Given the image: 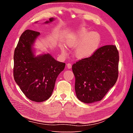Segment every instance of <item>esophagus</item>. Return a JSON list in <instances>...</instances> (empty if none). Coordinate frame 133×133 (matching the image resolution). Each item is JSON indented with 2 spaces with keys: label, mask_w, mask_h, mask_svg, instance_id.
Segmentation results:
<instances>
[{
  "label": "esophagus",
  "mask_w": 133,
  "mask_h": 133,
  "mask_svg": "<svg viewBox=\"0 0 133 133\" xmlns=\"http://www.w3.org/2000/svg\"><path fill=\"white\" fill-rule=\"evenodd\" d=\"M71 67H72V66H71V63H67V67L68 69H71Z\"/></svg>",
  "instance_id": "obj_1"
}]
</instances>
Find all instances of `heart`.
<instances>
[{
  "instance_id": "heart-1",
  "label": "heart",
  "mask_w": 133,
  "mask_h": 133,
  "mask_svg": "<svg viewBox=\"0 0 133 133\" xmlns=\"http://www.w3.org/2000/svg\"><path fill=\"white\" fill-rule=\"evenodd\" d=\"M101 42L99 33L95 31H89L86 28L77 29L67 36L66 42L69 48H75V55L78 58L82 59L91 56L98 48ZM63 53H66L64 48L62 49Z\"/></svg>"
}]
</instances>
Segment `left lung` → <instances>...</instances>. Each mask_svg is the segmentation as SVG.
<instances>
[{
  "label": "left lung",
  "instance_id": "8db88e82",
  "mask_svg": "<svg viewBox=\"0 0 133 133\" xmlns=\"http://www.w3.org/2000/svg\"><path fill=\"white\" fill-rule=\"evenodd\" d=\"M118 51L115 45L98 49L90 57L72 66L75 76V91L84 103L100 101L114 86L118 75Z\"/></svg>",
  "mask_w": 133,
  "mask_h": 133
}]
</instances>
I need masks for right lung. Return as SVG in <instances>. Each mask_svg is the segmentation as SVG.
I'll return each mask as SVG.
<instances>
[{
  "label": "right lung",
  "instance_id": "add662e5",
  "mask_svg": "<svg viewBox=\"0 0 133 133\" xmlns=\"http://www.w3.org/2000/svg\"><path fill=\"white\" fill-rule=\"evenodd\" d=\"M54 21L50 18L44 23ZM40 33L26 30L22 33L15 50L13 76L22 92L30 100L42 102L53 93L58 75L66 64L58 62L50 54L35 56L33 46Z\"/></svg>",
  "mask_w": 133,
  "mask_h": 133
}]
</instances>
